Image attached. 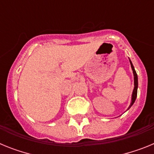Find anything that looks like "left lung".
Masks as SVG:
<instances>
[{
	"instance_id": "obj_1",
	"label": "left lung",
	"mask_w": 154,
	"mask_h": 154,
	"mask_svg": "<svg viewBox=\"0 0 154 154\" xmlns=\"http://www.w3.org/2000/svg\"><path fill=\"white\" fill-rule=\"evenodd\" d=\"M130 64H131V68L133 69V75H134V89H133V95H132V102L130 103V107L128 109H130V107L133 106V104L135 102L136 99H137V88H138V79H137V74L136 72L135 69L133 67V64H132L131 61L130 60Z\"/></svg>"
}]
</instances>
